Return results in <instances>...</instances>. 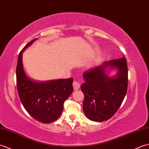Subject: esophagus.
Masks as SVG:
<instances>
[{
	"label": "esophagus",
	"instance_id": "1",
	"mask_svg": "<svg viewBox=\"0 0 149 149\" xmlns=\"http://www.w3.org/2000/svg\"><path fill=\"white\" fill-rule=\"evenodd\" d=\"M72 86H73L74 90H78V89H79V88H80V83H78V81H74L73 84H72Z\"/></svg>",
	"mask_w": 149,
	"mask_h": 149
}]
</instances>
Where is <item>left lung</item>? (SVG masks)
Segmentation results:
<instances>
[{
	"instance_id": "1",
	"label": "left lung",
	"mask_w": 149,
	"mask_h": 149,
	"mask_svg": "<svg viewBox=\"0 0 149 149\" xmlns=\"http://www.w3.org/2000/svg\"><path fill=\"white\" fill-rule=\"evenodd\" d=\"M113 70L116 74L110 76ZM83 110L88 119L106 121L116 113L127 91L128 69L125 57L103 62L83 73Z\"/></svg>"
}]
</instances>
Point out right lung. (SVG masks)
<instances>
[{"instance_id":"1","label":"right lung","mask_w":149,"mask_h":149,"mask_svg":"<svg viewBox=\"0 0 149 149\" xmlns=\"http://www.w3.org/2000/svg\"><path fill=\"white\" fill-rule=\"evenodd\" d=\"M37 38L27 44L18 58L17 87L21 103L35 120L44 123L53 122L61 115L63 103L73 91L72 78L37 81L29 78L24 70L22 54Z\"/></svg>"}]
</instances>
